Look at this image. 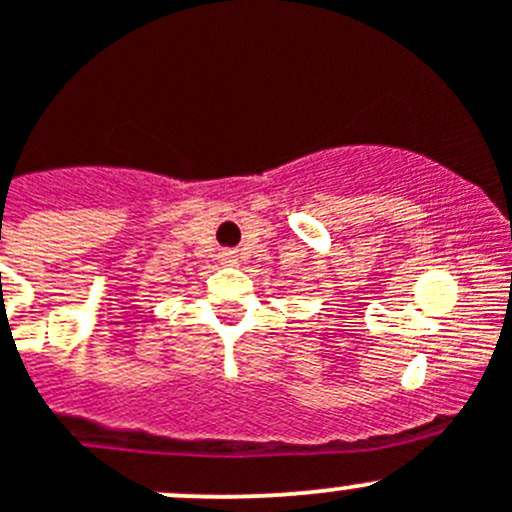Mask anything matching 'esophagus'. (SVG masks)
Wrapping results in <instances>:
<instances>
[{
	"label": "esophagus",
	"instance_id": "34e87169",
	"mask_svg": "<svg viewBox=\"0 0 512 512\" xmlns=\"http://www.w3.org/2000/svg\"><path fill=\"white\" fill-rule=\"evenodd\" d=\"M219 260H222V265H237V252L224 250L222 255H219Z\"/></svg>",
	"mask_w": 512,
	"mask_h": 512
}]
</instances>
